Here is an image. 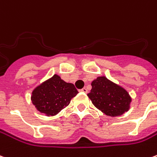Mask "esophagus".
Here are the masks:
<instances>
[{"mask_svg":"<svg viewBox=\"0 0 157 157\" xmlns=\"http://www.w3.org/2000/svg\"><path fill=\"white\" fill-rule=\"evenodd\" d=\"M80 91H81V92H82V93H85V94H86V93H87V89H86V87H83V88L80 90Z\"/></svg>","mask_w":157,"mask_h":157,"instance_id":"34e87169","label":"esophagus"}]
</instances>
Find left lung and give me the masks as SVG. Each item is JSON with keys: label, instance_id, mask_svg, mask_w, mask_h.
Here are the masks:
<instances>
[{"label": "left lung", "instance_id": "1", "mask_svg": "<svg viewBox=\"0 0 157 157\" xmlns=\"http://www.w3.org/2000/svg\"><path fill=\"white\" fill-rule=\"evenodd\" d=\"M87 96L93 105L109 117H118L128 111L131 98L121 86L105 77H98L92 82Z\"/></svg>", "mask_w": 157, "mask_h": 157}]
</instances>
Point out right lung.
I'll return each mask as SVG.
<instances>
[{
  "label": "right lung",
  "mask_w": 157,
  "mask_h": 157,
  "mask_svg": "<svg viewBox=\"0 0 157 157\" xmlns=\"http://www.w3.org/2000/svg\"><path fill=\"white\" fill-rule=\"evenodd\" d=\"M77 94L78 91L73 84L54 75L33 91L31 100L40 112L54 116L68 106Z\"/></svg>",
  "instance_id": "add662e5"
}]
</instances>
